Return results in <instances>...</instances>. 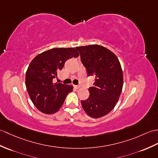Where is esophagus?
<instances>
[{"label":"esophagus","instance_id":"esophagus-1","mask_svg":"<svg viewBox=\"0 0 158 158\" xmlns=\"http://www.w3.org/2000/svg\"><path fill=\"white\" fill-rule=\"evenodd\" d=\"M74 87L75 88V89H79V88L81 87V86L80 85H74Z\"/></svg>","mask_w":158,"mask_h":158}]
</instances>
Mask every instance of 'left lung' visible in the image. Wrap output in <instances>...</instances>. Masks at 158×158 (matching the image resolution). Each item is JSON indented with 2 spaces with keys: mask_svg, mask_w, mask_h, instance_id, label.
<instances>
[{
  "mask_svg": "<svg viewBox=\"0 0 158 158\" xmlns=\"http://www.w3.org/2000/svg\"><path fill=\"white\" fill-rule=\"evenodd\" d=\"M87 76H94L89 96L81 100L85 112L92 118H100L114 108L123 86V75L116 55L99 45L76 47Z\"/></svg>",
  "mask_w": 158,
  "mask_h": 158,
  "instance_id": "obj_1",
  "label": "left lung"
}]
</instances>
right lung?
I'll return each instance as SVG.
<instances>
[{"instance_id":"1","label":"right lung","mask_w":158,"mask_h":158,"mask_svg":"<svg viewBox=\"0 0 158 158\" xmlns=\"http://www.w3.org/2000/svg\"><path fill=\"white\" fill-rule=\"evenodd\" d=\"M79 56L73 48H52L32 60L25 75V85L32 102L40 111L50 114L61 108L73 87L61 83H53L52 80L63 68L66 61Z\"/></svg>"}]
</instances>
